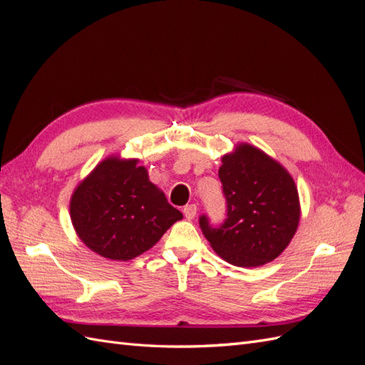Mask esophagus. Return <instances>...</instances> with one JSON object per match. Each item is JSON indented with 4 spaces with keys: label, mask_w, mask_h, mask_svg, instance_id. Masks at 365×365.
<instances>
[{
    "label": "esophagus",
    "mask_w": 365,
    "mask_h": 365,
    "mask_svg": "<svg viewBox=\"0 0 365 365\" xmlns=\"http://www.w3.org/2000/svg\"><path fill=\"white\" fill-rule=\"evenodd\" d=\"M196 212H197L196 204H189V205H185V207L182 208V213H184L185 219H189V220L196 216Z\"/></svg>",
    "instance_id": "34e87169"
}]
</instances>
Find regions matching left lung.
<instances>
[{
  "mask_svg": "<svg viewBox=\"0 0 365 365\" xmlns=\"http://www.w3.org/2000/svg\"><path fill=\"white\" fill-rule=\"evenodd\" d=\"M219 180L225 220L213 227L205 215L200 217L212 248L236 267H260L279 257L300 220L298 192L288 170L260 149L239 145L222 157Z\"/></svg>",
  "mask_w": 365,
  "mask_h": 365,
  "instance_id": "obj_1",
  "label": "left lung"
}]
</instances>
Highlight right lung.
Wrapping results in <instances>:
<instances>
[{
    "instance_id": "obj_1",
    "label": "right lung",
    "mask_w": 365,
    "mask_h": 365,
    "mask_svg": "<svg viewBox=\"0 0 365 365\" xmlns=\"http://www.w3.org/2000/svg\"><path fill=\"white\" fill-rule=\"evenodd\" d=\"M137 163L117 157L103 160L71 196L76 233L102 257L134 259L182 217Z\"/></svg>"
}]
</instances>
